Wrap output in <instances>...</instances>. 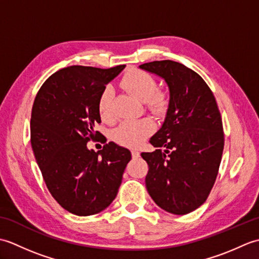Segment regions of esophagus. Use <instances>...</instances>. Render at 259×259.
I'll list each match as a JSON object with an SVG mask.
<instances>
[{
  "mask_svg": "<svg viewBox=\"0 0 259 259\" xmlns=\"http://www.w3.org/2000/svg\"><path fill=\"white\" fill-rule=\"evenodd\" d=\"M131 155H133L134 158H138L140 156V152L137 149H133V150H131Z\"/></svg>",
  "mask_w": 259,
  "mask_h": 259,
  "instance_id": "obj_1",
  "label": "esophagus"
}]
</instances>
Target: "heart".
<instances>
[{
  "mask_svg": "<svg viewBox=\"0 0 259 259\" xmlns=\"http://www.w3.org/2000/svg\"><path fill=\"white\" fill-rule=\"evenodd\" d=\"M121 84L134 96L144 101L147 109L153 114L163 115L168 111L170 106L169 93L157 89V81L150 73L144 70L134 69L124 74L121 80ZM112 102V90L109 87L104 88L98 100V111L103 121H111L113 119ZM153 129L155 124L148 118L126 120L113 130L112 137L119 145L137 147L145 141Z\"/></svg>",
  "mask_w": 259,
  "mask_h": 259,
  "instance_id": "1",
  "label": "heart"
}]
</instances>
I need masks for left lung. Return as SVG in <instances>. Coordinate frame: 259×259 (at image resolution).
<instances>
[{
    "mask_svg": "<svg viewBox=\"0 0 259 259\" xmlns=\"http://www.w3.org/2000/svg\"><path fill=\"white\" fill-rule=\"evenodd\" d=\"M139 68L163 78L170 91L166 120L150 139L158 149L141 153L149 167L147 190L163 210L189 213L217 178L225 144L221 111L210 88L186 65L162 60Z\"/></svg>",
    "mask_w": 259,
    "mask_h": 259,
    "instance_id": "obj_1",
    "label": "left lung"
}]
</instances>
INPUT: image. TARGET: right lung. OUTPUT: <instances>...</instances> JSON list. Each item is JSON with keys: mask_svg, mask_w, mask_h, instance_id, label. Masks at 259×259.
I'll list each match as a JSON object with an SVG mask.
<instances>
[{"mask_svg": "<svg viewBox=\"0 0 259 259\" xmlns=\"http://www.w3.org/2000/svg\"><path fill=\"white\" fill-rule=\"evenodd\" d=\"M125 65L100 69L72 65L49 76L38 90L31 113V146L49 191L60 206L76 216L102 211L113 201L131 152L100 141L98 100Z\"/></svg>", "mask_w": 259, "mask_h": 259, "instance_id": "obj_1", "label": "right lung"}]
</instances>
